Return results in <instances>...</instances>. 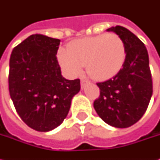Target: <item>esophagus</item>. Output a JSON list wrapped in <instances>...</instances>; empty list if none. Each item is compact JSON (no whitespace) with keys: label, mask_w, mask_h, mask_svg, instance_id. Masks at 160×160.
Wrapping results in <instances>:
<instances>
[{"label":"esophagus","mask_w":160,"mask_h":160,"mask_svg":"<svg viewBox=\"0 0 160 160\" xmlns=\"http://www.w3.org/2000/svg\"><path fill=\"white\" fill-rule=\"evenodd\" d=\"M87 81H88V80H87L86 78H84V77H83V78H82V79H81V85H82V86H83V85H84V83H86Z\"/></svg>","instance_id":"1"}]
</instances>
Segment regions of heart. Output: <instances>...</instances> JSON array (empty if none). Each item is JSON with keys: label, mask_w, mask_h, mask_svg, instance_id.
Returning a JSON list of instances; mask_svg holds the SVG:
<instances>
[{"label": "heart", "mask_w": 160, "mask_h": 160, "mask_svg": "<svg viewBox=\"0 0 160 160\" xmlns=\"http://www.w3.org/2000/svg\"><path fill=\"white\" fill-rule=\"evenodd\" d=\"M58 59L71 77L81 75L82 67H86L92 79L106 81L121 70L126 60V47L117 34H99L77 40L68 49H59Z\"/></svg>", "instance_id": "1"}]
</instances>
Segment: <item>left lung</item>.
<instances>
[{"instance_id":"left-lung-1","label":"left lung","mask_w":160,"mask_h":160,"mask_svg":"<svg viewBox=\"0 0 160 160\" xmlns=\"http://www.w3.org/2000/svg\"><path fill=\"white\" fill-rule=\"evenodd\" d=\"M108 31H113L123 40L126 60L112 79L97 83L100 96L93 107L107 124L126 128L142 118L151 101L153 90L149 55L144 43L126 28L117 26Z\"/></svg>"}]
</instances>
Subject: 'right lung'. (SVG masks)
<instances>
[{"label":"right lung","mask_w":160,"mask_h":160,"mask_svg":"<svg viewBox=\"0 0 160 160\" xmlns=\"http://www.w3.org/2000/svg\"><path fill=\"white\" fill-rule=\"evenodd\" d=\"M60 40L32 34L16 46L9 58V91L16 110L32 129L48 132L68 116L80 80L61 76L56 54Z\"/></svg>","instance_id":"1"}]
</instances>
